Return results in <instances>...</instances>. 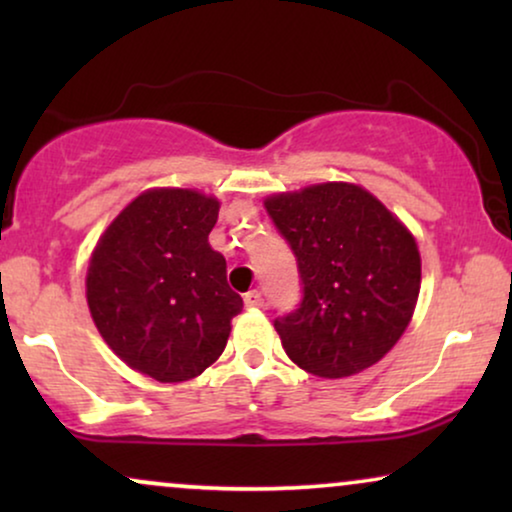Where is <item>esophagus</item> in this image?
<instances>
[{
    "instance_id": "obj_1",
    "label": "esophagus",
    "mask_w": 512,
    "mask_h": 512,
    "mask_svg": "<svg viewBox=\"0 0 512 512\" xmlns=\"http://www.w3.org/2000/svg\"><path fill=\"white\" fill-rule=\"evenodd\" d=\"M244 305H247V307H263V293L258 289L244 293Z\"/></svg>"
}]
</instances>
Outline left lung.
Instances as JSON below:
<instances>
[{
    "label": "left lung",
    "instance_id": "1",
    "mask_svg": "<svg viewBox=\"0 0 512 512\" xmlns=\"http://www.w3.org/2000/svg\"><path fill=\"white\" fill-rule=\"evenodd\" d=\"M296 256L303 300L275 319L289 359L338 380L396 345L415 312L422 261L408 228L366 188L345 181L265 200Z\"/></svg>",
    "mask_w": 512,
    "mask_h": 512
}]
</instances>
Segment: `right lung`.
Returning <instances> with one entry per match:
<instances>
[{
    "instance_id": "add662e5",
    "label": "right lung",
    "mask_w": 512,
    "mask_h": 512,
    "mask_svg": "<svg viewBox=\"0 0 512 512\" xmlns=\"http://www.w3.org/2000/svg\"><path fill=\"white\" fill-rule=\"evenodd\" d=\"M219 200L151 188L111 221L90 256L86 298L104 342L132 370L186 382L226 349L242 298L209 247Z\"/></svg>"
}]
</instances>
